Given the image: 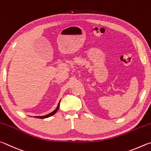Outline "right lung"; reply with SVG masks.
Returning <instances> with one entry per match:
<instances>
[{
  "instance_id": "right-lung-1",
  "label": "right lung",
  "mask_w": 151,
  "mask_h": 151,
  "mask_svg": "<svg viewBox=\"0 0 151 151\" xmlns=\"http://www.w3.org/2000/svg\"><path fill=\"white\" fill-rule=\"evenodd\" d=\"M60 101H59V104H58V106H57V107H56V109H55L54 111H52V113H49V114L46 115H44V116H35V117H34L39 118V119H45V118H47V117H50V116H52V115H54L55 113L58 111V109H59V107H60Z\"/></svg>"
}]
</instances>
